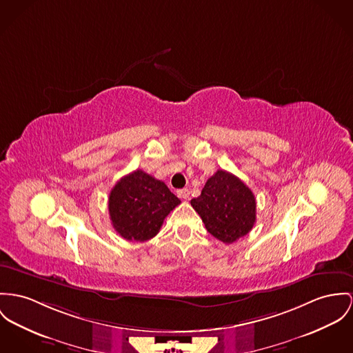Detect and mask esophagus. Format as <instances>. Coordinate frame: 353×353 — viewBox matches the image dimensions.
I'll list each match as a JSON object with an SVG mask.
<instances>
[{
  "label": "esophagus",
  "instance_id": "esophagus-1",
  "mask_svg": "<svg viewBox=\"0 0 353 353\" xmlns=\"http://www.w3.org/2000/svg\"><path fill=\"white\" fill-rule=\"evenodd\" d=\"M177 196H179L180 199H184V200H187V199H190V190H187V188L179 190H177Z\"/></svg>",
  "mask_w": 353,
  "mask_h": 353
}]
</instances>
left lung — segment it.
<instances>
[{"instance_id":"obj_1","label":"left lung","mask_w":353,"mask_h":353,"mask_svg":"<svg viewBox=\"0 0 353 353\" xmlns=\"http://www.w3.org/2000/svg\"><path fill=\"white\" fill-rule=\"evenodd\" d=\"M207 231L223 243H234L247 235L256 220L254 193L243 181L227 170L210 177L201 194L190 200Z\"/></svg>"}]
</instances>
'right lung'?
I'll return each mask as SVG.
<instances>
[{"label": "right lung", "mask_w": 353, "mask_h": 353, "mask_svg": "<svg viewBox=\"0 0 353 353\" xmlns=\"http://www.w3.org/2000/svg\"><path fill=\"white\" fill-rule=\"evenodd\" d=\"M180 203L165 183L137 169L110 192V219L123 239L145 242L159 234L163 219Z\"/></svg>", "instance_id": "1"}]
</instances>
